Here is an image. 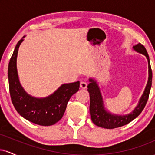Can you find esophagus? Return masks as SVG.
Wrapping results in <instances>:
<instances>
[{
	"label": "esophagus",
	"instance_id": "1",
	"mask_svg": "<svg viewBox=\"0 0 155 155\" xmlns=\"http://www.w3.org/2000/svg\"><path fill=\"white\" fill-rule=\"evenodd\" d=\"M87 86V84L86 82H84V81H81V83H80V87L81 89H86Z\"/></svg>",
	"mask_w": 155,
	"mask_h": 155
}]
</instances>
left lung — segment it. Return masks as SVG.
<instances>
[{"label":"left lung","instance_id":"1","mask_svg":"<svg viewBox=\"0 0 155 155\" xmlns=\"http://www.w3.org/2000/svg\"><path fill=\"white\" fill-rule=\"evenodd\" d=\"M133 49L136 52L143 54L147 58L148 60L149 77L145 90L142 94L141 97H140L138 104L130 113L121 115L112 114L111 112L106 110L104 104L102 94H101L100 87H99L97 81L93 78L89 79L90 84L87 86V90L90 93V117H91L92 122L98 127L106 129H113L128 124L141 113V111L145 107L147 101H148L152 81V69H151L150 60H149L148 53L146 50L145 47L140 43L133 46Z\"/></svg>","mask_w":155,"mask_h":155}]
</instances>
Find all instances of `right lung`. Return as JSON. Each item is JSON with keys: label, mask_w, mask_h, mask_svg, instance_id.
I'll return each mask as SVG.
<instances>
[{"label": "right lung", "mask_w": 155, "mask_h": 155, "mask_svg": "<svg viewBox=\"0 0 155 155\" xmlns=\"http://www.w3.org/2000/svg\"><path fill=\"white\" fill-rule=\"evenodd\" d=\"M25 35L16 45L8 68L9 92L12 104L19 114L27 120L42 126H50L63 116L71 97L78 92L79 81L63 84L52 94L45 97H33L21 85L17 68L19 47Z\"/></svg>", "instance_id": "obj_1"}]
</instances>
